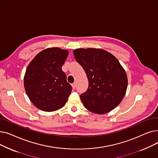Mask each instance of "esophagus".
Instances as JSON below:
<instances>
[{"mask_svg": "<svg viewBox=\"0 0 158 158\" xmlns=\"http://www.w3.org/2000/svg\"><path fill=\"white\" fill-rule=\"evenodd\" d=\"M72 87L73 89L76 88V82H73V84H72Z\"/></svg>", "mask_w": 158, "mask_h": 158, "instance_id": "1", "label": "esophagus"}]
</instances>
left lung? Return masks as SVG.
<instances>
[{
    "label": "left lung",
    "mask_w": 158,
    "mask_h": 158,
    "mask_svg": "<svg viewBox=\"0 0 158 158\" xmlns=\"http://www.w3.org/2000/svg\"><path fill=\"white\" fill-rule=\"evenodd\" d=\"M76 60L85 70L89 85L81 95L86 108L96 114H105L122 101L127 88V74L112 54L101 48H77Z\"/></svg>",
    "instance_id": "1"
}]
</instances>
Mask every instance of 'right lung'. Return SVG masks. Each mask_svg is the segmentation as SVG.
Returning <instances> with one entry per match:
<instances>
[{
    "instance_id": "obj_1",
    "label": "right lung",
    "mask_w": 158,
    "mask_h": 158,
    "mask_svg": "<svg viewBox=\"0 0 158 158\" xmlns=\"http://www.w3.org/2000/svg\"><path fill=\"white\" fill-rule=\"evenodd\" d=\"M68 55L67 50L48 48L29 64L23 79L24 88L30 101L40 110L54 111L67 102L72 88L61 67Z\"/></svg>"
}]
</instances>
